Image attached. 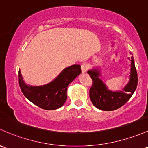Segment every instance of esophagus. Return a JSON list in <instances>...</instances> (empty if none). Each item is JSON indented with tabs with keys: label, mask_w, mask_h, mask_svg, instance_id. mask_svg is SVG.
Wrapping results in <instances>:
<instances>
[{
	"label": "esophagus",
	"mask_w": 148,
	"mask_h": 148,
	"mask_svg": "<svg viewBox=\"0 0 148 148\" xmlns=\"http://www.w3.org/2000/svg\"><path fill=\"white\" fill-rule=\"evenodd\" d=\"M81 68H82V72H86L87 69H88V66H87L86 64H82Z\"/></svg>",
	"instance_id": "1"
}]
</instances>
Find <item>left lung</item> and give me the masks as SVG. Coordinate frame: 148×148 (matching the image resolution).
<instances>
[{
    "label": "left lung",
    "instance_id": "8db88e82",
    "mask_svg": "<svg viewBox=\"0 0 148 148\" xmlns=\"http://www.w3.org/2000/svg\"><path fill=\"white\" fill-rule=\"evenodd\" d=\"M130 61V79L123 91L113 92L108 90L105 84L99 79L101 73L98 69L87 71L93 81L89 90V96L94 106L102 111H114L123 106L130 99L138 85V74L133 57H131Z\"/></svg>",
    "mask_w": 148,
    "mask_h": 148
}]
</instances>
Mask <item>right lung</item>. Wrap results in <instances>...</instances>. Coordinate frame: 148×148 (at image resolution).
<instances>
[{"label":"right lung","mask_w":148,"mask_h":148,"mask_svg":"<svg viewBox=\"0 0 148 148\" xmlns=\"http://www.w3.org/2000/svg\"><path fill=\"white\" fill-rule=\"evenodd\" d=\"M81 73L80 65L74 64L65 68L50 83L38 86L25 84L20 70L18 79L22 92L29 101L42 109L55 110L64 105L67 99L68 85Z\"/></svg>","instance_id":"obj_1"}]
</instances>
